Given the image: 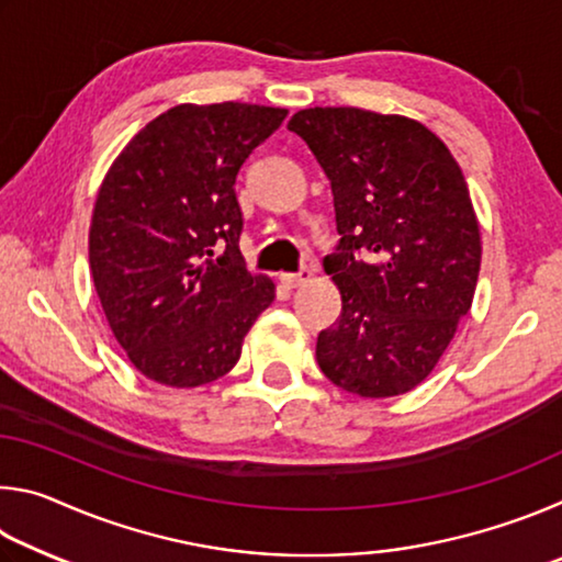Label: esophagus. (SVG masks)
I'll return each mask as SVG.
<instances>
[{
    "label": "esophagus",
    "instance_id": "1",
    "mask_svg": "<svg viewBox=\"0 0 562 562\" xmlns=\"http://www.w3.org/2000/svg\"><path fill=\"white\" fill-rule=\"evenodd\" d=\"M312 280V270L310 268H302L300 272H284L280 274V282L284 288H300V284L310 282Z\"/></svg>",
    "mask_w": 562,
    "mask_h": 562
}]
</instances>
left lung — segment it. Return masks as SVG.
Here are the masks:
<instances>
[{
    "mask_svg": "<svg viewBox=\"0 0 562 562\" xmlns=\"http://www.w3.org/2000/svg\"><path fill=\"white\" fill-rule=\"evenodd\" d=\"M288 128L331 186L339 243L322 265L341 315L317 364L349 394L412 392L471 310L481 233L451 150L418 121L351 106L304 109Z\"/></svg>",
    "mask_w": 562,
    "mask_h": 562,
    "instance_id": "8db88e82",
    "label": "left lung"
}]
</instances>
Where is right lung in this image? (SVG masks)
<instances>
[{"label": "right lung", "mask_w": 562, "mask_h": 562, "mask_svg": "<svg viewBox=\"0 0 562 562\" xmlns=\"http://www.w3.org/2000/svg\"><path fill=\"white\" fill-rule=\"evenodd\" d=\"M288 116L180 103L133 136L93 205L89 262L113 337L140 374L201 386L231 372L274 284L240 255L235 178Z\"/></svg>", "instance_id": "1"}]
</instances>
